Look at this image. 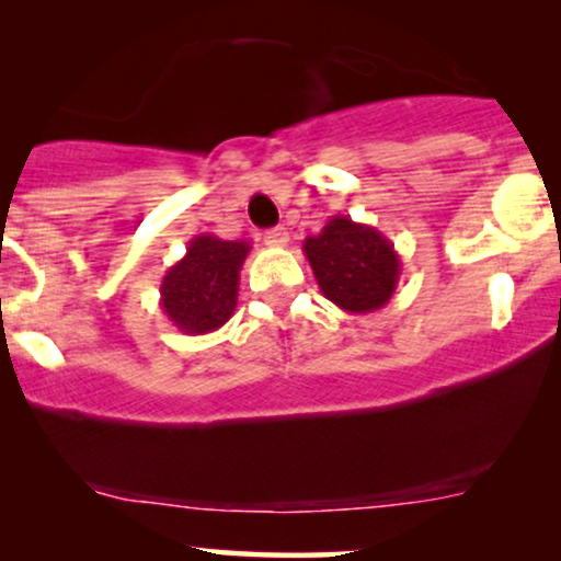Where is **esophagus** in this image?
Instances as JSON below:
<instances>
[{
  "label": "esophagus",
  "instance_id": "obj_1",
  "mask_svg": "<svg viewBox=\"0 0 561 561\" xmlns=\"http://www.w3.org/2000/svg\"><path fill=\"white\" fill-rule=\"evenodd\" d=\"M264 243L272 245V249H285L289 243V233L285 228H272L264 233Z\"/></svg>",
  "mask_w": 561,
  "mask_h": 561
}]
</instances>
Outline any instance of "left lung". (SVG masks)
<instances>
[{
  "label": "left lung",
  "mask_w": 561,
  "mask_h": 561,
  "mask_svg": "<svg viewBox=\"0 0 561 561\" xmlns=\"http://www.w3.org/2000/svg\"><path fill=\"white\" fill-rule=\"evenodd\" d=\"M316 282L343 312L364 316L385 308L400 282V256L377 228L333 215L318 236L302 243Z\"/></svg>",
  "instance_id": "1"
}]
</instances>
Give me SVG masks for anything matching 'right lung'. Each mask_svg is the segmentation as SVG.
<instances>
[{"instance_id": "add662e5", "label": "right lung", "mask_w": 561, "mask_h": 561, "mask_svg": "<svg viewBox=\"0 0 561 561\" xmlns=\"http://www.w3.org/2000/svg\"><path fill=\"white\" fill-rule=\"evenodd\" d=\"M249 241H222L213 233L192 238L186 253L161 282L163 316L186 335L218 331L233 316Z\"/></svg>"}]
</instances>
